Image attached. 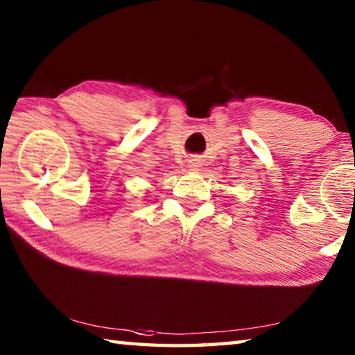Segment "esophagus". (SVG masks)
Here are the masks:
<instances>
[{"label": "esophagus", "instance_id": "obj_1", "mask_svg": "<svg viewBox=\"0 0 355 355\" xmlns=\"http://www.w3.org/2000/svg\"><path fill=\"white\" fill-rule=\"evenodd\" d=\"M188 167L191 171H197L200 167V161L196 158H191V159H188Z\"/></svg>", "mask_w": 355, "mask_h": 355}]
</instances>
